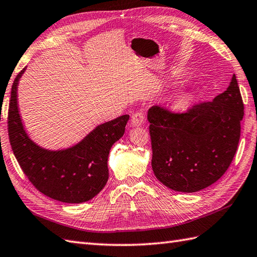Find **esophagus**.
I'll return each instance as SVG.
<instances>
[{
  "instance_id": "34e87169",
  "label": "esophagus",
  "mask_w": 257,
  "mask_h": 257,
  "mask_svg": "<svg viewBox=\"0 0 257 257\" xmlns=\"http://www.w3.org/2000/svg\"><path fill=\"white\" fill-rule=\"evenodd\" d=\"M145 112L139 110L135 112V114L133 115V117H131V126L134 127H138V126H141V124L145 122Z\"/></svg>"
}]
</instances>
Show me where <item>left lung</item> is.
Listing matches in <instances>:
<instances>
[{"instance_id": "1", "label": "left lung", "mask_w": 257, "mask_h": 257, "mask_svg": "<svg viewBox=\"0 0 257 257\" xmlns=\"http://www.w3.org/2000/svg\"><path fill=\"white\" fill-rule=\"evenodd\" d=\"M244 105L236 76L226 91L185 111L154 105L148 111L152 170L173 190L194 193L228 170L241 135Z\"/></svg>"}]
</instances>
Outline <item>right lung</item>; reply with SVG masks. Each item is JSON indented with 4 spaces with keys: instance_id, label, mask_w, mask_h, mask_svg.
Segmentation results:
<instances>
[{
    "instance_id": "add662e5",
    "label": "right lung",
    "mask_w": 257,
    "mask_h": 257,
    "mask_svg": "<svg viewBox=\"0 0 257 257\" xmlns=\"http://www.w3.org/2000/svg\"><path fill=\"white\" fill-rule=\"evenodd\" d=\"M24 70L12 85L8 116L10 143L17 162L29 182L52 199L69 204L92 199L108 181L109 150L122 137L129 115L99 124L67 150H45L27 137L17 108V84Z\"/></svg>"
}]
</instances>
